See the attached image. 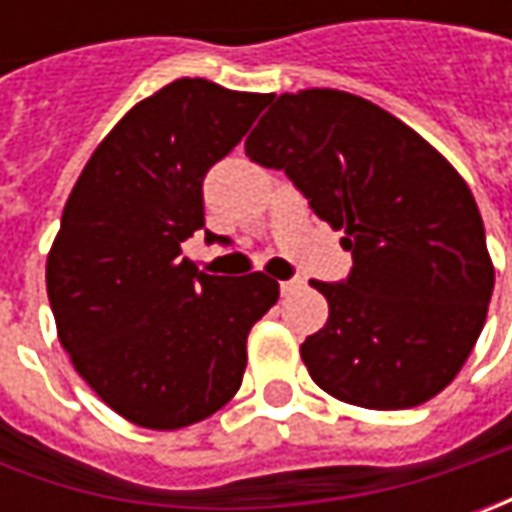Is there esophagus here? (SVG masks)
I'll use <instances>...</instances> for the list:
<instances>
[{
    "label": "esophagus",
    "mask_w": 512,
    "mask_h": 512,
    "mask_svg": "<svg viewBox=\"0 0 512 512\" xmlns=\"http://www.w3.org/2000/svg\"><path fill=\"white\" fill-rule=\"evenodd\" d=\"M302 285H305L302 279H287V282H282L279 287H282V296H290V293H296Z\"/></svg>",
    "instance_id": "1"
}]
</instances>
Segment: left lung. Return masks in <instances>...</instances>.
<instances>
[{
  "mask_svg": "<svg viewBox=\"0 0 512 512\" xmlns=\"http://www.w3.org/2000/svg\"><path fill=\"white\" fill-rule=\"evenodd\" d=\"M245 153L282 170L353 267L313 282L330 305L302 359L325 393L370 410L433 399L467 362L493 293L482 213L439 150L344 90L270 96Z\"/></svg>",
  "mask_w": 512,
  "mask_h": 512,
  "instance_id": "8db88e82",
  "label": "left lung"
}]
</instances>
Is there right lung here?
I'll use <instances>...</instances> for the list:
<instances>
[{"instance_id": "1", "label": "right lung", "mask_w": 512, "mask_h": 512, "mask_svg": "<svg viewBox=\"0 0 512 512\" xmlns=\"http://www.w3.org/2000/svg\"><path fill=\"white\" fill-rule=\"evenodd\" d=\"M267 102L176 79L119 119L70 190L48 256L59 342L139 427L179 430L225 407L245 376L247 333L279 299L265 273L207 276L182 256L205 227L207 170Z\"/></svg>"}]
</instances>
